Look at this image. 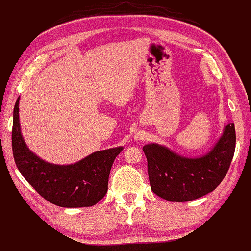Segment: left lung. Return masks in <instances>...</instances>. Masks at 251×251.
Listing matches in <instances>:
<instances>
[{
    "label": "left lung",
    "mask_w": 251,
    "mask_h": 251,
    "mask_svg": "<svg viewBox=\"0 0 251 251\" xmlns=\"http://www.w3.org/2000/svg\"><path fill=\"white\" fill-rule=\"evenodd\" d=\"M234 124L226 125L223 134L209 153L190 158L164 145L143 146L152 191L170 202H187L214 190L227 174L235 153Z\"/></svg>",
    "instance_id": "8db88e82"
}]
</instances>
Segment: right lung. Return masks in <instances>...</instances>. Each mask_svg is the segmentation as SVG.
<instances>
[{
  "label": "right lung",
  "mask_w": 251,
  "mask_h": 251,
  "mask_svg": "<svg viewBox=\"0 0 251 251\" xmlns=\"http://www.w3.org/2000/svg\"><path fill=\"white\" fill-rule=\"evenodd\" d=\"M20 97L13 112L12 149L16 166L47 201L62 207L93 206L106 196L110 169L124 148L98 151L71 165H54L32 153L23 139Z\"/></svg>",
  "instance_id": "add662e5"
}]
</instances>
